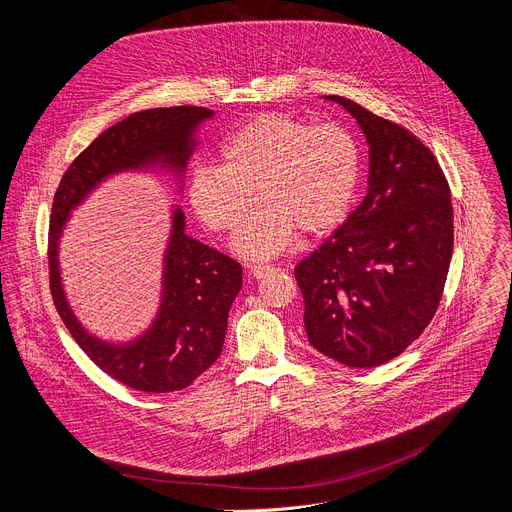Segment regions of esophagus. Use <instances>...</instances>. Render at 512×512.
<instances>
[{"label": "esophagus", "instance_id": "1", "mask_svg": "<svg viewBox=\"0 0 512 512\" xmlns=\"http://www.w3.org/2000/svg\"><path fill=\"white\" fill-rule=\"evenodd\" d=\"M273 271H275L273 265H253V267H251V275H253L255 279H261V277H265V275H269V273H273Z\"/></svg>", "mask_w": 512, "mask_h": 512}]
</instances>
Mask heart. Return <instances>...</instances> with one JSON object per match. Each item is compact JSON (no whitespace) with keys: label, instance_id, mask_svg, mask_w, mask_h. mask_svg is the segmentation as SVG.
<instances>
[{"label":"heart","instance_id":"heart-1","mask_svg":"<svg viewBox=\"0 0 512 512\" xmlns=\"http://www.w3.org/2000/svg\"><path fill=\"white\" fill-rule=\"evenodd\" d=\"M360 145L338 123L312 125L279 111L253 117L221 145V166L202 164L188 178V202L216 233L239 225L231 249L265 261L302 235H326L342 225L360 182Z\"/></svg>","mask_w":512,"mask_h":512}]
</instances>
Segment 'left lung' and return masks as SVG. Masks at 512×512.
Wrapping results in <instances>:
<instances>
[{"instance_id": "obj_1", "label": "left lung", "mask_w": 512, "mask_h": 512, "mask_svg": "<svg viewBox=\"0 0 512 512\" xmlns=\"http://www.w3.org/2000/svg\"><path fill=\"white\" fill-rule=\"evenodd\" d=\"M369 143V188L358 208L298 263L310 344L354 369L399 356L442 300L454 208L435 156L401 125L328 95Z\"/></svg>"}]
</instances>
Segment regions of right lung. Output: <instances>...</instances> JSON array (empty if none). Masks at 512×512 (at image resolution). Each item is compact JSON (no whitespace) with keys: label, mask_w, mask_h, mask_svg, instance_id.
<instances>
[{"label":"right lung","mask_w":512,"mask_h":512,"mask_svg":"<svg viewBox=\"0 0 512 512\" xmlns=\"http://www.w3.org/2000/svg\"><path fill=\"white\" fill-rule=\"evenodd\" d=\"M214 117L204 107L137 111L103 131L68 166L52 202L48 233L50 291L54 306L77 344L115 381L145 393L186 389L221 356L229 310L243 285V267L186 235L180 206L164 251L160 306L154 322L129 342L101 340L72 312L60 275V237L70 212L105 180L123 172H166L178 182L196 150L198 127Z\"/></svg>","instance_id":"right-lung-1"}]
</instances>
